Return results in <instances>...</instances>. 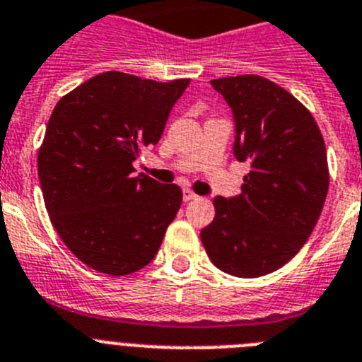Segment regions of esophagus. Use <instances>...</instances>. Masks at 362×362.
Segmentation results:
<instances>
[{
	"instance_id": "1",
	"label": "esophagus",
	"mask_w": 362,
	"mask_h": 362,
	"mask_svg": "<svg viewBox=\"0 0 362 362\" xmlns=\"http://www.w3.org/2000/svg\"><path fill=\"white\" fill-rule=\"evenodd\" d=\"M182 199H184V202H189V200L197 199V194H194L191 189H184L182 191Z\"/></svg>"
}]
</instances>
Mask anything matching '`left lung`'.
Segmentation results:
<instances>
[{
	"mask_svg": "<svg viewBox=\"0 0 362 362\" xmlns=\"http://www.w3.org/2000/svg\"><path fill=\"white\" fill-rule=\"evenodd\" d=\"M211 86L233 112L235 158L251 171L240 194L213 200L200 238L216 268L255 279L290 262L312 235L329 184L325 140L306 107L266 78Z\"/></svg>",
	"mask_w": 362,
	"mask_h": 362,
	"instance_id": "8db88e82",
	"label": "left lung"
}]
</instances>
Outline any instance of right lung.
<instances>
[{"label": "right lung", "mask_w": 362, "mask_h": 362, "mask_svg": "<svg viewBox=\"0 0 362 362\" xmlns=\"http://www.w3.org/2000/svg\"><path fill=\"white\" fill-rule=\"evenodd\" d=\"M191 80L103 72L56 103L37 155L43 200L65 246L89 268L129 275L158 253L182 189L134 177Z\"/></svg>", "instance_id": "right-lung-1"}]
</instances>
